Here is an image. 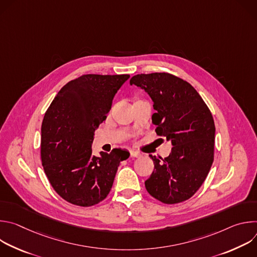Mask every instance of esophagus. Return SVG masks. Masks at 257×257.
<instances>
[{"label": "esophagus", "instance_id": "1", "mask_svg": "<svg viewBox=\"0 0 257 257\" xmlns=\"http://www.w3.org/2000/svg\"><path fill=\"white\" fill-rule=\"evenodd\" d=\"M141 155L135 151H130V157L131 158H139Z\"/></svg>", "mask_w": 257, "mask_h": 257}]
</instances>
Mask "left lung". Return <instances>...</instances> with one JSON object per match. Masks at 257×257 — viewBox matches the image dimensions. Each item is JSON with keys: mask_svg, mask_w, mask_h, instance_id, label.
<instances>
[{"mask_svg": "<svg viewBox=\"0 0 257 257\" xmlns=\"http://www.w3.org/2000/svg\"><path fill=\"white\" fill-rule=\"evenodd\" d=\"M148 92L156 112V132L173 145L165 159L150 156L155 169L145 188L156 199L174 204L189 199L202 185L213 162L215 127L209 108L188 82L169 73L130 79Z\"/></svg>", "mask_w": 257, "mask_h": 257, "instance_id": "1", "label": "left lung"}]
</instances>
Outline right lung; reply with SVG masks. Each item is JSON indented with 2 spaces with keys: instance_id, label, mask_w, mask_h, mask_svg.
Here are the masks:
<instances>
[{
  "instance_id": "add662e5",
  "label": "right lung",
  "mask_w": 257,
  "mask_h": 257,
  "mask_svg": "<svg viewBox=\"0 0 257 257\" xmlns=\"http://www.w3.org/2000/svg\"><path fill=\"white\" fill-rule=\"evenodd\" d=\"M130 75L87 74L64 85L45 114L41 156L55 191L66 201L91 206L111 191L127 151L92 155L94 131L106 119L113 98Z\"/></svg>"
}]
</instances>
